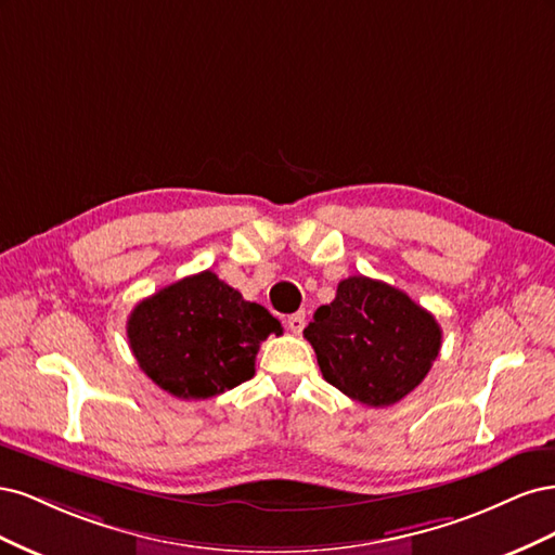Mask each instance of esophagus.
Instances as JSON below:
<instances>
[{
	"mask_svg": "<svg viewBox=\"0 0 555 555\" xmlns=\"http://www.w3.org/2000/svg\"><path fill=\"white\" fill-rule=\"evenodd\" d=\"M284 322H287V328L292 331V333H300L306 328V312L300 310V312H294V314H289L287 319H284Z\"/></svg>",
	"mask_w": 555,
	"mask_h": 555,
	"instance_id": "obj_1",
	"label": "esophagus"
}]
</instances>
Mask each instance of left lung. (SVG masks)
Instances as JSON below:
<instances>
[{
	"mask_svg": "<svg viewBox=\"0 0 555 555\" xmlns=\"http://www.w3.org/2000/svg\"><path fill=\"white\" fill-rule=\"evenodd\" d=\"M319 371L367 408H389L414 391L440 354L435 317L391 284L351 275L304 331Z\"/></svg>",
	"mask_w": 555,
	"mask_h": 555,
	"instance_id": "left-lung-1",
	"label": "left lung"
}]
</instances>
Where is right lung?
<instances>
[{
	"instance_id": "obj_1",
	"label": "right lung",
	"mask_w": 555,
	"mask_h": 555,
	"mask_svg": "<svg viewBox=\"0 0 555 555\" xmlns=\"http://www.w3.org/2000/svg\"><path fill=\"white\" fill-rule=\"evenodd\" d=\"M271 333L282 335L278 319L210 271L143 298L127 322L141 371L182 400L212 398L247 382Z\"/></svg>"
}]
</instances>
